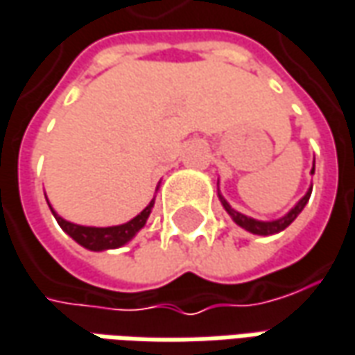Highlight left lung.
<instances>
[{
  "mask_svg": "<svg viewBox=\"0 0 355 355\" xmlns=\"http://www.w3.org/2000/svg\"><path fill=\"white\" fill-rule=\"evenodd\" d=\"M312 173H314V166H312ZM311 192L312 189H309V192L300 198L299 204H297V206H295L287 216H283L281 220H275V222H257V220H253V218H248V216L236 212V210H234V208H232V206H230L222 196H220V200H222V204H224V208H226L227 214L234 218V222H236L238 226L245 227L248 232L255 234V236H273V234L283 232L285 227L291 226V224L295 222V218L302 212V208L306 206V202H309V198H311Z\"/></svg>",
  "mask_w": 355,
  "mask_h": 355,
  "instance_id": "obj_1",
  "label": "left lung"
}]
</instances>
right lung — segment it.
Here are the masks:
<instances>
[{
    "label": "right lung",
    "mask_w": 355,
    "mask_h": 355,
    "mask_svg": "<svg viewBox=\"0 0 355 355\" xmlns=\"http://www.w3.org/2000/svg\"><path fill=\"white\" fill-rule=\"evenodd\" d=\"M151 208H153V202L141 212L139 216H135L131 222L128 224H121V226H112V227H88V226H78V224H72V222H67L62 220L60 216L55 218L58 222V226L62 227L67 232L70 238L74 241H78L80 245L88 248L92 251H102V250H116L119 245L128 243L129 239L133 238L141 227L145 226L147 218L151 214Z\"/></svg>",
    "instance_id": "obj_1"
}]
</instances>
